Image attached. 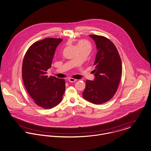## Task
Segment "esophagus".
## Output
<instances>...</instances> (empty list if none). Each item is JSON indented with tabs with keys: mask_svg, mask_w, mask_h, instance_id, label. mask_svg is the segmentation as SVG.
Here are the masks:
<instances>
[{
	"mask_svg": "<svg viewBox=\"0 0 151 151\" xmlns=\"http://www.w3.org/2000/svg\"><path fill=\"white\" fill-rule=\"evenodd\" d=\"M68 81H69V82H76L77 81V80L74 79V78H70L68 79Z\"/></svg>",
	"mask_w": 151,
	"mask_h": 151,
	"instance_id": "obj_1",
	"label": "esophagus"
}]
</instances>
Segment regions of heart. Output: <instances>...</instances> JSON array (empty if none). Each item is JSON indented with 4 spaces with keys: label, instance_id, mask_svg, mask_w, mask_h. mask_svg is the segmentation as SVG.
<instances>
[{
    "label": "heart",
    "instance_id": "b5f03b06",
    "mask_svg": "<svg viewBox=\"0 0 151 151\" xmlns=\"http://www.w3.org/2000/svg\"><path fill=\"white\" fill-rule=\"evenodd\" d=\"M85 45H88L89 47H90V44L89 42L85 41V40H80L78 41L77 43V47H81V46H85Z\"/></svg>",
    "mask_w": 151,
    "mask_h": 151
}]
</instances>
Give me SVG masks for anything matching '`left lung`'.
Returning a JSON list of instances; mask_svg holds the SVG:
<instances>
[{
	"label": "left lung",
	"mask_w": 151,
	"mask_h": 151,
	"mask_svg": "<svg viewBox=\"0 0 151 151\" xmlns=\"http://www.w3.org/2000/svg\"><path fill=\"white\" fill-rule=\"evenodd\" d=\"M95 42L97 53L93 81L87 80L82 96L95 104L104 103L115 94L121 80L122 62L118 51L110 40L102 36L89 35Z\"/></svg>",
	"instance_id": "obj_1"
}]
</instances>
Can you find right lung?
I'll return each mask as SVG.
<instances>
[{
    "label": "right lung",
    "instance_id": "right-lung-1",
    "mask_svg": "<svg viewBox=\"0 0 151 151\" xmlns=\"http://www.w3.org/2000/svg\"><path fill=\"white\" fill-rule=\"evenodd\" d=\"M62 40L48 37L36 41L29 48L23 60L25 87L35 103L43 109H50L59 104L65 91L64 79L47 76L56 48Z\"/></svg>",
    "mask_w": 151,
    "mask_h": 151
}]
</instances>
